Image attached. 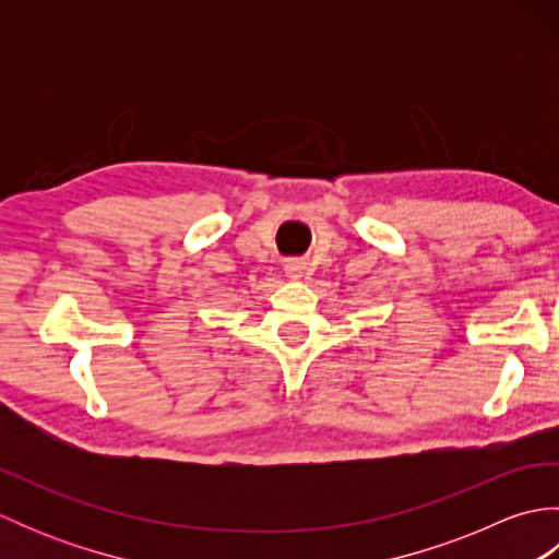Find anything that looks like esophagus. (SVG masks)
<instances>
[{
  "label": "esophagus",
  "mask_w": 559,
  "mask_h": 559,
  "mask_svg": "<svg viewBox=\"0 0 559 559\" xmlns=\"http://www.w3.org/2000/svg\"><path fill=\"white\" fill-rule=\"evenodd\" d=\"M286 276L288 278H293V281H300V278H305L307 276V264L302 259H288L286 261Z\"/></svg>",
  "instance_id": "34e87169"
}]
</instances>
